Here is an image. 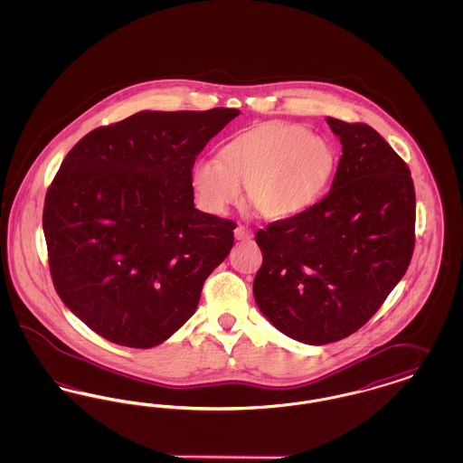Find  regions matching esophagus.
I'll use <instances>...</instances> for the list:
<instances>
[{
  "mask_svg": "<svg viewBox=\"0 0 463 463\" xmlns=\"http://www.w3.org/2000/svg\"><path fill=\"white\" fill-rule=\"evenodd\" d=\"M234 236H236V240H251L253 238V231L251 229H248V227H244V225H238L236 229H234Z\"/></svg>",
  "mask_w": 463,
  "mask_h": 463,
  "instance_id": "1",
  "label": "esophagus"
}]
</instances>
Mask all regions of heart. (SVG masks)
<instances>
[{"label":"heart","mask_w":463,"mask_h":463,"mask_svg":"<svg viewBox=\"0 0 463 463\" xmlns=\"http://www.w3.org/2000/svg\"><path fill=\"white\" fill-rule=\"evenodd\" d=\"M335 153L330 142L293 123H267L223 146L221 157L201 159L193 185L201 206L213 215L242 201L248 187L251 203L267 219L285 221L310 210L330 184Z\"/></svg>","instance_id":"obj_1"}]
</instances>
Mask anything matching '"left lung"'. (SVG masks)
Segmentation results:
<instances>
[{"label":"left lung","instance_id":"left-lung-1","mask_svg":"<svg viewBox=\"0 0 463 463\" xmlns=\"http://www.w3.org/2000/svg\"><path fill=\"white\" fill-rule=\"evenodd\" d=\"M326 123L342 144L330 193L255 236L264 257L255 302L278 330L308 345L366 325L415 248V187L406 163L372 127Z\"/></svg>","mask_w":463,"mask_h":463}]
</instances>
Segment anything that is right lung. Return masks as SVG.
Returning <instances> with one entry per match:
<instances>
[{"mask_svg": "<svg viewBox=\"0 0 463 463\" xmlns=\"http://www.w3.org/2000/svg\"><path fill=\"white\" fill-rule=\"evenodd\" d=\"M238 114L140 110L69 151L44 198L48 264L66 307L97 335L149 349L196 312L236 223L194 208L193 166Z\"/></svg>", "mask_w": 463, "mask_h": 463, "instance_id": "add662e5", "label": "right lung"}]
</instances>
